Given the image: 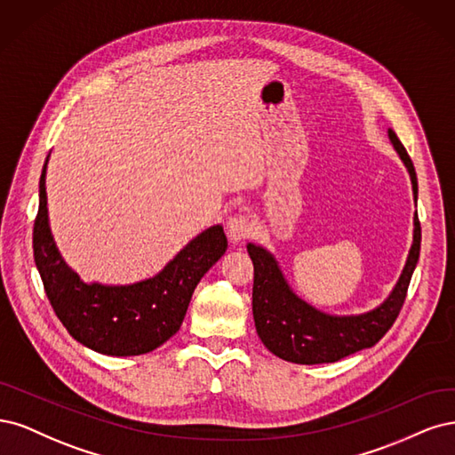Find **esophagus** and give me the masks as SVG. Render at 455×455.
<instances>
[{"label": "esophagus", "mask_w": 455, "mask_h": 455, "mask_svg": "<svg viewBox=\"0 0 455 455\" xmlns=\"http://www.w3.org/2000/svg\"><path fill=\"white\" fill-rule=\"evenodd\" d=\"M251 230H253V225H251V221H249V217L243 213L232 215L227 221V234H228L230 242H234V243L245 240L249 234H251Z\"/></svg>", "instance_id": "esophagus-1"}]
</instances>
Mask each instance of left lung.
Here are the masks:
<instances>
[{
  "label": "left lung",
  "instance_id": "8db88e82",
  "mask_svg": "<svg viewBox=\"0 0 455 455\" xmlns=\"http://www.w3.org/2000/svg\"><path fill=\"white\" fill-rule=\"evenodd\" d=\"M387 136L410 173L416 200L418 178L412 160L391 128ZM419 243L421 227L416 213L412 247L399 282L382 304L357 315H331L307 304L289 287L275 257L262 245L247 243V253L255 268L253 319L259 339L274 355L297 364L334 363L364 347H372L391 329L401 312L419 259Z\"/></svg>",
  "mask_w": 455,
  "mask_h": 455
}]
</instances>
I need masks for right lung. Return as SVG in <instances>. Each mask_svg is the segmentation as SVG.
<instances>
[{"label":"right lung","mask_w":455,"mask_h":455,"mask_svg":"<svg viewBox=\"0 0 455 455\" xmlns=\"http://www.w3.org/2000/svg\"><path fill=\"white\" fill-rule=\"evenodd\" d=\"M47 163L39 180V212L34 223V259L47 297L68 332L98 354L113 357L143 355L180 331L190 297L215 262L227 251L221 225L190 240L149 280L130 285L84 283L58 251L49 225Z\"/></svg>","instance_id":"1"}]
</instances>
